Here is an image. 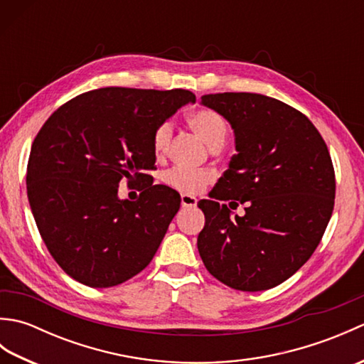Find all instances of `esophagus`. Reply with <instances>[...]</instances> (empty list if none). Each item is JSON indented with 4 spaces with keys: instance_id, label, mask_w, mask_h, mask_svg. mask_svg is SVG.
<instances>
[{
    "instance_id": "obj_1",
    "label": "esophagus",
    "mask_w": 364,
    "mask_h": 364,
    "mask_svg": "<svg viewBox=\"0 0 364 364\" xmlns=\"http://www.w3.org/2000/svg\"><path fill=\"white\" fill-rule=\"evenodd\" d=\"M181 206L183 208H196L197 198L192 196H188V194H181Z\"/></svg>"
}]
</instances>
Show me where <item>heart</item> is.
Wrapping results in <instances>:
<instances>
[{
	"instance_id": "heart-1",
	"label": "heart",
	"mask_w": 364,
	"mask_h": 364,
	"mask_svg": "<svg viewBox=\"0 0 364 364\" xmlns=\"http://www.w3.org/2000/svg\"><path fill=\"white\" fill-rule=\"evenodd\" d=\"M188 123L202 136L206 144L214 146H220L228 136V122L223 115L211 109V107H198L188 115ZM172 123L162 122L153 131L151 136V149L156 158L166 156L170 141H172ZM213 170H188L181 167L170 168L164 175V183L172 189L181 192V194L194 196L202 192L205 186L214 181Z\"/></svg>"
}]
</instances>
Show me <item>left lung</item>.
Listing matches in <instances>:
<instances>
[{"instance_id":"obj_1","label":"left lung","mask_w":364,"mask_h":364,"mask_svg":"<svg viewBox=\"0 0 364 364\" xmlns=\"http://www.w3.org/2000/svg\"><path fill=\"white\" fill-rule=\"evenodd\" d=\"M202 103L231 123L237 154L211 192L215 200L198 202L205 214L200 257L230 288H274L310 259L333 213L327 144L305 114L280 100L223 92L203 95ZM219 199H239L246 214L230 218Z\"/></svg>"}]
</instances>
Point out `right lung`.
Instances as JSON below:
<instances>
[{"mask_svg": "<svg viewBox=\"0 0 364 364\" xmlns=\"http://www.w3.org/2000/svg\"><path fill=\"white\" fill-rule=\"evenodd\" d=\"M184 89L103 87L54 111L31 146L26 189L38 233L67 275L111 288L150 264L180 210V194L153 184L151 136L178 107ZM142 186L136 203L118 184Z\"/></svg>", "mask_w": 364, "mask_h": 364, "instance_id": "obj_1", "label": "right lung"}]
</instances>
